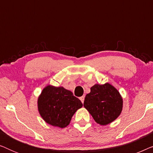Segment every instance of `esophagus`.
<instances>
[{"label":"esophagus","mask_w":153,"mask_h":153,"mask_svg":"<svg viewBox=\"0 0 153 153\" xmlns=\"http://www.w3.org/2000/svg\"><path fill=\"white\" fill-rule=\"evenodd\" d=\"M84 98H85L84 96H82V97H80V100L81 101V102H82V103H83V102H84Z\"/></svg>","instance_id":"34e87169"}]
</instances>
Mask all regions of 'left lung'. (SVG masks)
<instances>
[{"label": "left lung", "instance_id": "8db88e82", "mask_svg": "<svg viewBox=\"0 0 153 153\" xmlns=\"http://www.w3.org/2000/svg\"><path fill=\"white\" fill-rule=\"evenodd\" d=\"M123 104V98L118 90L106 83L95 84L91 88V93L85 95L83 106L96 123L106 125L120 116Z\"/></svg>", "mask_w": 153, "mask_h": 153}]
</instances>
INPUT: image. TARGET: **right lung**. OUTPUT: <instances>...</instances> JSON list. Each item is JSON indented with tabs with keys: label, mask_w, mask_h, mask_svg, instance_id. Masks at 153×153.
<instances>
[{
	"label": "right lung",
	"mask_w": 153,
	"mask_h": 153,
	"mask_svg": "<svg viewBox=\"0 0 153 153\" xmlns=\"http://www.w3.org/2000/svg\"><path fill=\"white\" fill-rule=\"evenodd\" d=\"M82 106L80 100L70 91L51 85L42 90L37 100L38 111L43 120L60 128L70 124L73 115Z\"/></svg>",
	"instance_id": "right-lung-1"
}]
</instances>
